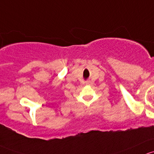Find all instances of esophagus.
<instances>
[{"label":"esophagus","mask_w":154,"mask_h":154,"mask_svg":"<svg viewBox=\"0 0 154 154\" xmlns=\"http://www.w3.org/2000/svg\"><path fill=\"white\" fill-rule=\"evenodd\" d=\"M87 85H90V82H87Z\"/></svg>","instance_id":"obj_1"}]
</instances>
